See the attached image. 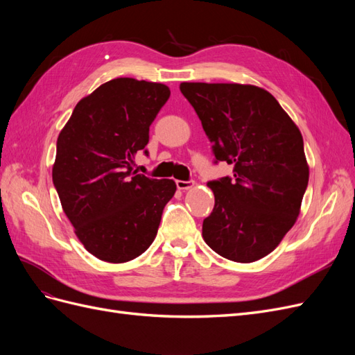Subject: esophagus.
Listing matches in <instances>:
<instances>
[{
  "label": "esophagus",
  "instance_id": "34e87169",
  "mask_svg": "<svg viewBox=\"0 0 355 355\" xmlns=\"http://www.w3.org/2000/svg\"><path fill=\"white\" fill-rule=\"evenodd\" d=\"M194 185H196L194 180H176V187H178V189H180V191L191 189Z\"/></svg>",
  "mask_w": 355,
  "mask_h": 355
}]
</instances>
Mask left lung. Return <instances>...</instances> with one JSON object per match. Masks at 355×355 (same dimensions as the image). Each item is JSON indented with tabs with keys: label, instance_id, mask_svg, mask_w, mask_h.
<instances>
[{
	"label": "left lung",
	"instance_id": "obj_1",
	"mask_svg": "<svg viewBox=\"0 0 355 355\" xmlns=\"http://www.w3.org/2000/svg\"><path fill=\"white\" fill-rule=\"evenodd\" d=\"M218 161L234 178L209 182L214 207L202 222L211 250L249 263L270 254L293 227L308 187L304 139L274 96L237 83H182Z\"/></svg>",
	"mask_w": 355,
	"mask_h": 355
}]
</instances>
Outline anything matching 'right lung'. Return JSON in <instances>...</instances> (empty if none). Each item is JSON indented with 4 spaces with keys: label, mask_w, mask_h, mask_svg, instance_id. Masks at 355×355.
<instances>
[{
    "label": "right lung",
    "mask_w": 355,
    "mask_h": 355,
    "mask_svg": "<svg viewBox=\"0 0 355 355\" xmlns=\"http://www.w3.org/2000/svg\"><path fill=\"white\" fill-rule=\"evenodd\" d=\"M168 98L166 84L115 78L83 98L59 133L53 184L78 240L101 261L141 256L175 196V180L132 167Z\"/></svg>",
    "instance_id": "right-lung-1"
}]
</instances>
